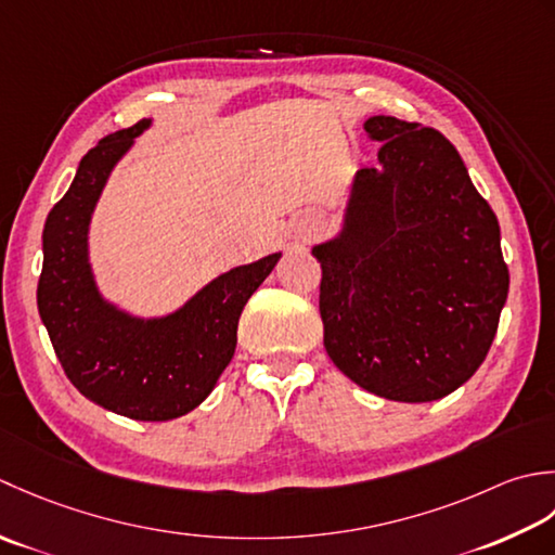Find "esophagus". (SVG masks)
Instances as JSON below:
<instances>
[{"label": "esophagus", "instance_id": "34e87169", "mask_svg": "<svg viewBox=\"0 0 555 555\" xmlns=\"http://www.w3.org/2000/svg\"><path fill=\"white\" fill-rule=\"evenodd\" d=\"M313 232H315L313 222H307V224H304V228H301V232H299V240H301V242H307Z\"/></svg>", "mask_w": 555, "mask_h": 555}]
</instances>
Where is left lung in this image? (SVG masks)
Masks as SVG:
<instances>
[{
    "mask_svg": "<svg viewBox=\"0 0 555 555\" xmlns=\"http://www.w3.org/2000/svg\"><path fill=\"white\" fill-rule=\"evenodd\" d=\"M364 129L378 165L359 169L340 240L313 248L323 345L378 398L431 402L474 376L499 331L501 228L443 133L383 115Z\"/></svg>",
    "mask_w": 555,
    "mask_h": 555,
    "instance_id": "8db88e82",
    "label": "left lung"
}]
</instances>
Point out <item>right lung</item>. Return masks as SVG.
Instances as JSON below:
<instances>
[{
    "mask_svg": "<svg viewBox=\"0 0 555 555\" xmlns=\"http://www.w3.org/2000/svg\"><path fill=\"white\" fill-rule=\"evenodd\" d=\"M145 127L149 119H141L105 135L54 203L42 230L38 311L66 378L83 398L129 420L167 422L208 398L234 357L244 304L280 254L212 280L163 321L129 319L100 299L86 256L90 212L109 169Z\"/></svg>",
    "mask_w": 555,
    "mask_h": 555,
    "instance_id": "1",
    "label": "right lung"
}]
</instances>
